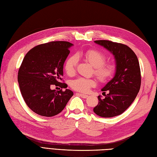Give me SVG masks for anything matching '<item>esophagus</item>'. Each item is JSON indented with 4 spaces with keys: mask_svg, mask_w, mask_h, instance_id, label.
I'll return each mask as SVG.
<instances>
[{
    "mask_svg": "<svg viewBox=\"0 0 157 157\" xmlns=\"http://www.w3.org/2000/svg\"><path fill=\"white\" fill-rule=\"evenodd\" d=\"M77 95H78V96H80L81 98H88V96L87 95H85V94H79V93H77Z\"/></svg>",
    "mask_w": 157,
    "mask_h": 157,
    "instance_id": "obj_1",
    "label": "esophagus"
}]
</instances>
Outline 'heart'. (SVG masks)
Masks as SVG:
<instances>
[{
	"mask_svg": "<svg viewBox=\"0 0 157 157\" xmlns=\"http://www.w3.org/2000/svg\"><path fill=\"white\" fill-rule=\"evenodd\" d=\"M82 56L88 62L94 67V74L101 83H106L110 80L117 69L113 63H105L106 55L101 50L89 49L83 54H77L69 56L64 64L65 73L69 76L73 75L77 70L78 59ZM96 82L94 79L79 77L70 82V86L73 90L80 92H86L94 86Z\"/></svg>",
	"mask_w": 157,
	"mask_h": 157,
	"instance_id": "obj_1",
	"label": "heart"
}]
</instances>
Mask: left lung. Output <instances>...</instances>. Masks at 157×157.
Here are the masks:
<instances>
[{
  "instance_id": "1",
  "label": "left lung",
  "mask_w": 157,
  "mask_h": 157,
  "mask_svg": "<svg viewBox=\"0 0 157 157\" xmlns=\"http://www.w3.org/2000/svg\"><path fill=\"white\" fill-rule=\"evenodd\" d=\"M95 42L115 56L117 69L115 77L101 90L109 93L105 92L104 99L101 96L98 97L99 102L94 108V112L101 117H113L124 112L140 91L141 77L139 61L134 51L127 45L107 40H95Z\"/></svg>"
}]
</instances>
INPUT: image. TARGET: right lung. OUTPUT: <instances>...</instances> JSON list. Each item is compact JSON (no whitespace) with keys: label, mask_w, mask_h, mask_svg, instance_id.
<instances>
[{"label":"right lung","mask_w":157,"mask_h":157,"mask_svg":"<svg viewBox=\"0 0 157 157\" xmlns=\"http://www.w3.org/2000/svg\"><path fill=\"white\" fill-rule=\"evenodd\" d=\"M73 45L67 41H52L36 46L27 52L18 71L17 81L27 105L40 116L51 117L63 110L73 92L52 90V85L66 88L63 67Z\"/></svg>","instance_id":"add662e5"}]
</instances>
